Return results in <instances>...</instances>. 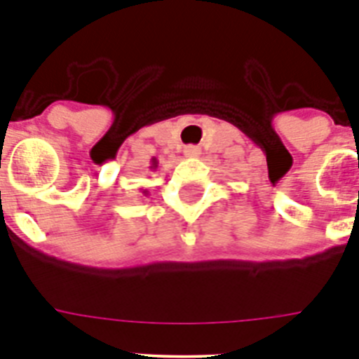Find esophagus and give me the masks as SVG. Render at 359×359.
Masks as SVG:
<instances>
[{
  "label": "esophagus",
  "mask_w": 359,
  "mask_h": 359,
  "mask_svg": "<svg viewBox=\"0 0 359 359\" xmlns=\"http://www.w3.org/2000/svg\"><path fill=\"white\" fill-rule=\"evenodd\" d=\"M185 154L189 158H198L201 156V149L198 145H189V147H185Z\"/></svg>",
  "instance_id": "34e87169"
}]
</instances>
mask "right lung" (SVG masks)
<instances>
[{"label":"right lung","instance_id":"1","mask_svg":"<svg viewBox=\"0 0 359 359\" xmlns=\"http://www.w3.org/2000/svg\"><path fill=\"white\" fill-rule=\"evenodd\" d=\"M151 170H156L158 169V160L156 158H152L151 160V167H149ZM144 196H147V190H144Z\"/></svg>","mask_w":359,"mask_h":359}]
</instances>
